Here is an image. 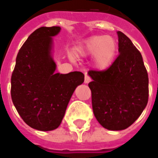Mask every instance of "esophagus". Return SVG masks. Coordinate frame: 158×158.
Returning a JSON list of instances; mask_svg holds the SVG:
<instances>
[{"mask_svg":"<svg viewBox=\"0 0 158 158\" xmlns=\"http://www.w3.org/2000/svg\"><path fill=\"white\" fill-rule=\"evenodd\" d=\"M90 78L89 77V76L87 75V74H85V84H88V83L90 82Z\"/></svg>","mask_w":158,"mask_h":158,"instance_id":"1","label":"esophagus"}]
</instances>
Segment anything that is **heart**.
Listing matches in <instances>:
<instances>
[{"label": "heart", "mask_w": 158, "mask_h": 158, "mask_svg": "<svg viewBox=\"0 0 158 158\" xmlns=\"http://www.w3.org/2000/svg\"><path fill=\"white\" fill-rule=\"evenodd\" d=\"M78 57H93V64L98 71H106L112 66L117 53V43L111 36H91L75 48Z\"/></svg>", "instance_id": "heart-1"}]
</instances>
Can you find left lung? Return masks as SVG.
<instances>
[{
	"label": "left lung",
	"mask_w": 158,
	"mask_h": 158,
	"mask_svg": "<svg viewBox=\"0 0 158 158\" xmlns=\"http://www.w3.org/2000/svg\"><path fill=\"white\" fill-rule=\"evenodd\" d=\"M119 56L108 70L88 72L92 81V109L102 127L111 131L127 128L148 102L149 79L140 52L124 33L117 31Z\"/></svg>",
	"instance_id": "obj_1"
}]
</instances>
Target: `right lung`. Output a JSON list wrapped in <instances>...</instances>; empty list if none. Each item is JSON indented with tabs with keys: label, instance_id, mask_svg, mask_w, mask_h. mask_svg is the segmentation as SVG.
I'll list each match as a JSON object with an SVG mask.
<instances>
[{
	"label": "right lung",
	"instance_id": "obj_1",
	"mask_svg": "<svg viewBox=\"0 0 158 158\" xmlns=\"http://www.w3.org/2000/svg\"><path fill=\"white\" fill-rule=\"evenodd\" d=\"M60 26L40 27L18 53L11 79V96L25 123L39 131H52L61 123L76 87L85 80L81 72L56 73L53 37Z\"/></svg>",
	"mask_w": 158,
	"mask_h": 158
}]
</instances>
